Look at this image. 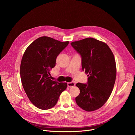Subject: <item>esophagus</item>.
<instances>
[{"label":"esophagus","instance_id":"1","mask_svg":"<svg viewBox=\"0 0 135 135\" xmlns=\"http://www.w3.org/2000/svg\"><path fill=\"white\" fill-rule=\"evenodd\" d=\"M67 86L69 88H71L73 87L74 86H75V83L73 81L72 82H69V83H67Z\"/></svg>","mask_w":135,"mask_h":135}]
</instances>
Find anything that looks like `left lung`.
<instances>
[{"mask_svg": "<svg viewBox=\"0 0 135 135\" xmlns=\"http://www.w3.org/2000/svg\"><path fill=\"white\" fill-rule=\"evenodd\" d=\"M70 45L80 55L82 70L89 76L87 83L76 84L80 91L75 97L76 103L86 111L97 110L107 102L114 85L117 70L114 55L107 44L93 38Z\"/></svg>", "mask_w": 135, "mask_h": 135, "instance_id": "1", "label": "left lung"}]
</instances>
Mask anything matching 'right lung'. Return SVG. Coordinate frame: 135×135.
<instances>
[{
    "instance_id": "1",
    "label": "right lung",
    "mask_w": 135,
    "mask_h": 135,
    "mask_svg": "<svg viewBox=\"0 0 135 135\" xmlns=\"http://www.w3.org/2000/svg\"><path fill=\"white\" fill-rule=\"evenodd\" d=\"M69 42L41 37L31 44L23 54L20 66L21 81L28 98L39 109L52 108L67 88L66 83L50 79V70Z\"/></svg>"
}]
</instances>
